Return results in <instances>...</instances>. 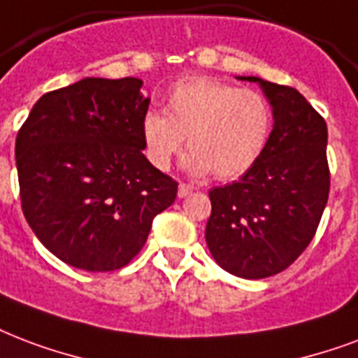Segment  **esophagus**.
<instances>
[{
    "label": "esophagus",
    "instance_id": "34e87169",
    "mask_svg": "<svg viewBox=\"0 0 358 358\" xmlns=\"http://www.w3.org/2000/svg\"><path fill=\"white\" fill-rule=\"evenodd\" d=\"M191 191H193V187H191V185L180 184V185H178V197H180V199L187 197V195H189Z\"/></svg>",
    "mask_w": 358,
    "mask_h": 358
}]
</instances>
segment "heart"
<instances>
[{
    "instance_id": "obj_1",
    "label": "heart",
    "mask_w": 358,
    "mask_h": 358,
    "mask_svg": "<svg viewBox=\"0 0 358 358\" xmlns=\"http://www.w3.org/2000/svg\"><path fill=\"white\" fill-rule=\"evenodd\" d=\"M272 131V108L255 90L236 88L212 76L176 82L163 114L150 110L141 122L143 150L159 171H169L184 146V167L193 174L212 171L233 180L261 159Z\"/></svg>"
}]
</instances>
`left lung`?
Returning a JSON list of instances; mask_svg holds the SVG:
<instances>
[{
	"label": "left lung",
	"instance_id": "obj_1",
	"mask_svg": "<svg viewBox=\"0 0 358 358\" xmlns=\"http://www.w3.org/2000/svg\"><path fill=\"white\" fill-rule=\"evenodd\" d=\"M274 125L261 159L233 184L210 189L206 244L223 270L245 280L274 276L312 242L331 189L327 124L304 95L257 76Z\"/></svg>",
	"mask_w": 358,
	"mask_h": 358
}]
</instances>
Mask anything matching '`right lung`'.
I'll return each mask as SVG.
<instances>
[{
    "label": "right lung",
    "instance_id": "1",
    "mask_svg": "<svg viewBox=\"0 0 358 358\" xmlns=\"http://www.w3.org/2000/svg\"><path fill=\"white\" fill-rule=\"evenodd\" d=\"M143 80L82 78L41 97L16 135L26 222L59 261L108 272L143 250L178 184L143 154Z\"/></svg>",
    "mask_w": 358,
    "mask_h": 358
}]
</instances>
